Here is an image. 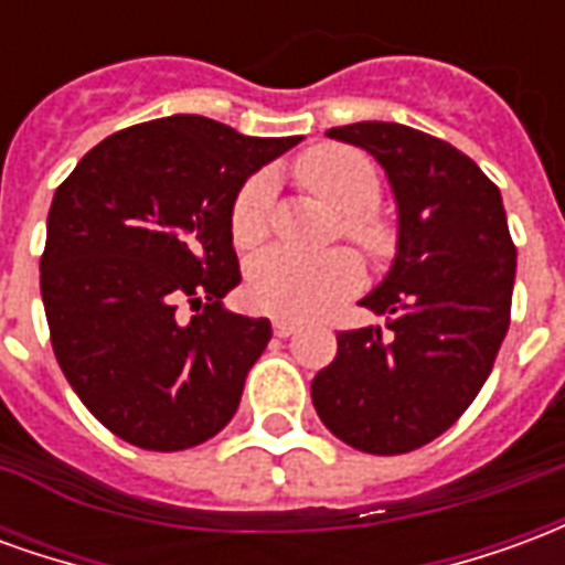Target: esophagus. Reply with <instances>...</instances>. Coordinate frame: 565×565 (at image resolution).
<instances>
[{
	"instance_id": "1",
	"label": "esophagus",
	"mask_w": 565,
	"mask_h": 565,
	"mask_svg": "<svg viewBox=\"0 0 565 565\" xmlns=\"http://www.w3.org/2000/svg\"><path fill=\"white\" fill-rule=\"evenodd\" d=\"M271 330H275V335H278V339H287V335H294V332L299 330V327H296L294 320L278 318V320H271Z\"/></svg>"
}]
</instances>
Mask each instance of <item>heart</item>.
Masks as SVG:
<instances>
[{
  "label": "heart",
  "mask_w": 565,
  "mask_h": 565,
  "mask_svg": "<svg viewBox=\"0 0 565 565\" xmlns=\"http://www.w3.org/2000/svg\"><path fill=\"white\" fill-rule=\"evenodd\" d=\"M299 181L327 199L344 214V233L369 254H387L393 245L391 226L379 221L372 209L379 205L381 174L369 153L344 145H320L296 160ZM235 247L250 250L266 242L271 230L269 178H250L233 202L230 214ZM363 266L351 250L335 247L327 254H294L287 247H271L247 263L245 296L250 308L275 318L308 320L330 311L344 296L360 287Z\"/></svg>",
  "instance_id": "heart-1"
}]
</instances>
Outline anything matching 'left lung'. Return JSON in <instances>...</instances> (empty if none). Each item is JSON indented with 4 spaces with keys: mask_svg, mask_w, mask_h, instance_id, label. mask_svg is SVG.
Wrapping results in <instances>:
<instances>
[{
    "mask_svg": "<svg viewBox=\"0 0 565 565\" xmlns=\"http://www.w3.org/2000/svg\"><path fill=\"white\" fill-rule=\"evenodd\" d=\"M330 139L372 153L396 199V257L360 306L381 327L339 332L311 381L332 436L366 454H408L472 405L509 332L518 250L499 186L448 141L384 120Z\"/></svg>",
    "mask_w": 565,
    "mask_h": 565,
    "instance_id": "left-lung-1",
    "label": "left lung"
}]
</instances>
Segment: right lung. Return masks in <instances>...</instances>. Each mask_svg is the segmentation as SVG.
<instances>
[{
    "instance_id": "obj_1",
    "label": "right lung",
    "mask_w": 565,
    "mask_h": 565,
    "mask_svg": "<svg viewBox=\"0 0 565 565\" xmlns=\"http://www.w3.org/2000/svg\"><path fill=\"white\" fill-rule=\"evenodd\" d=\"M302 136L257 139L199 115L120 129L56 186L42 299L63 375L90 415L145 450H184L230 424L266 318L223 306L242 281L238 190ZM190 301L198 315H177Z\"/></svg>"
}]
</instances>
